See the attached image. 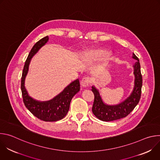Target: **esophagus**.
I'll return each instance as SVG.
<instances>
[{
    "mask_svg": "<svg viewBox=\"0 0 160 160\" xmlns=\"http://www.w3.org/2000/svg\"><path fill=\"white\" fill-rule=\"evenodd\" d=\"M90 83H91V80L89 77H87L83 78L81 81V85L83 87H86L88 86Z\"/></svg>",
    "mask_w": 160,
    "mask_h": 160,
    "instance_id": "34e87169",
    "label": "esophagus"
}]
</instances>
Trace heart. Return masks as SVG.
Segmentation results:
<instances>
[{
	"mask_svg": "<svg viewBox=\"0 0 160 160\" xmlns=\"http://www.w3.org/2000/svg\"><path fill=\"white\" fill-rule=\"evenodd\" d=\"M88 55L91 57H94V58H102L104 57L107 55V53L104 51H92L88 53Z\"/></svg>",
	"mask_w": 160,
	"mask_h": 160,
	"instance_id": "1",
	"label": "heart"
}]
</instances>
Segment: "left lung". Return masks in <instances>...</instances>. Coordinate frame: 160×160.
I'll use <instances>...</instances> for the list:
<instances>
[{"instance_id": "1", "label": "left lung", "mask_w": 160, "mask_h": 160, "mask_svg": "<svg viewBox=\"0 0 160 160\" xmlns=\"http://www.w3.org/2000/svg\"><path fill=\"white\" fill-rule=\"evenodd\" d=\"M132 58L137 60L133 65L135 75V85L131 95L122 103L109 106L105 104L99 94L98 90L92 87V91L94 94V101L92 106V112L99 120L104 122H110L126 117L132 111L139 103L142 85V77L141 72V65L139 58L133 53Z\"/></svg>"}]
</instances>
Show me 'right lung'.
Segmentation results:
<instances>
[{"mask_svg":"<svg viewBox=\"0 0 160 160\" xmlns=\"http://www.w3.org/2000/svg\"><path fill=\"white\" fill-rule=\"evenodd\" d=\"M48 40V36L42 38L31 49L22 70L21 89L25 106L35 117L45 122H56L62 119L66 115L73 97L80 91L79 80L77 79L71 83L52 100L45 102H40L32 99L28 94L25 87V79L28 71L31 59Z\"/></svg>","mask_w":160,"mask_h":160,"instance_id":"add662e5","label":"right lung"}]
</instances>
